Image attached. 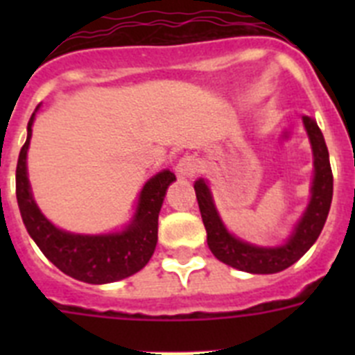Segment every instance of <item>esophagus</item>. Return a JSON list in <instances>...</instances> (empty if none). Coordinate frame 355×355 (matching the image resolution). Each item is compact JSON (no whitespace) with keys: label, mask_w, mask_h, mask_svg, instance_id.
Listing matches in <instances>:
<instances>
[{"label":"esophagus","mask_w":355,"mask_h":355,"mask_svg":"<svg viewBox=\"0 0 355 355\" xmlns=\"http://www.w3.org/2000/svg\"><path fill=\"white\" fill-rule=\"evenodd\" d=\"M197 171H199V165H197L196 159L190 158V156L181 158L180 162H178V165H175V174H178V178H181V180L192 178V175H196Z\"/></svg>","instance_id":"obj_1"}]
</instances>
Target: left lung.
Listing matches in <instances>:
<instances>
[{
  "instance_id": "obj_1",
  "label": "left lung",
  "mask_w": 355,
  "mask_h": 355,
  "mask_svg": "<svg viewBox=\"0 0 355 355\" xmlns=\"http://www.w3.org/2000/svg\"><path fill=\"white\" fill-rule=\"evenodd\" d=\"M302 122L311 142L313 167H315L311 199L306 211L295 224L293 233L288 236L283 245L259 247L229 233L216 211L208 181L200 178L193 183L200 216L208 233V247L218 261L249 274H277L299 261L320 236L331 209L332 171L324 135L316 121L304 115Z\"/></svg>"
}]
</instances>
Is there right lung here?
Wrapping results in <instances>:
<instances>
[{
  "instance_id": "right-lung-1",
  "label": "right lung",
  "mask_w": 355,
  "mask_h": 355,
  "mask_svg": "<svg viewBox=\"0 0 355 355\" xmlns=\"http://www.w3.org/2000/svg\"><path fill=\"white\" fill-rule=\"evenodd\" d=\"M37 110L39 106L28 122L26 142L19 153L15 168V196L28 234L56 268L83 283H115L142 270L156 249L159 209L175 175L171 171H162L144 184L137 211L122 231L78 234L56 227L37 206L28 180L26 156Z\"/></svg>"
}]
</instances>
